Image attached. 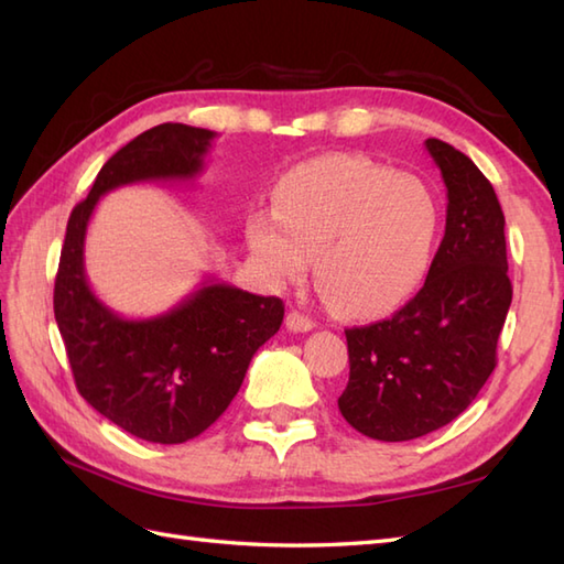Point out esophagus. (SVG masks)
<instances>
[{
  "mask_svg": "<svg viewBox=\"0 0 564 564\" xmlns=\"http://www.w3.org/2000/svg\"><path fill=\"white\" fill-rule=\"evenodd\" d=\"M285 327H289L291 332H310V329H315V322L310 319L307 315H303V313H297V310H293V313H289L285 315Z\"/></svg>",
  "mask_w": 564,
  "mask_h": 564,
  "instance_id": "34e87169",
  "label": "esophagus"
}]
</instances>
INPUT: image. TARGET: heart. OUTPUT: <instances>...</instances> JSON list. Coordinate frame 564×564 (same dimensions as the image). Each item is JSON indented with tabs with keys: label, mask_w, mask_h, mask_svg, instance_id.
I'll use <instances>...</instances> for the list:
<instances>
[{
	"label": "heart",
	"mask_w": 564,
	"mask_h": 564,
	"mask_svg": "<svg viewBox=\"0 0 564 564\" xmlns=\"http://www.w3.org/2000/svg\"><path fill=\"white\" fill-rule=\"evenodd\" d=\"M436 200L416 176L361 154H325L293 166L273 191V210L247 220V245L273 283H315L341 315L386 313L410 295L429 267Z\"/></svg>",
	"instance_id": "b5f03b06"
}]
</instances>
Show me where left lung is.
Segmentation results:
<instances>
[{"label":"left lung","mask_w":564,"mask_h":564,"mask_svg":"<svg viewBox=\"0 0 564 564\" xmlns=\"http://www.w3.org/2000/svg\"><path fill=\"white\" fill-rule=\"evenodd\" d=\"M426 150L446 184V235L424 289L390 319L346 329L349 382L339 412L378 441L451 424L497 366L511 305L505 213L475 162L436 138Z\"/></svg>","instance_id":"8db88e82"}]
</instances>
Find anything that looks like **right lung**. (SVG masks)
Masks as SVG:
<instances>
[{"instance_id":"obj_1","label":"right lung","mask_w":564,"mask_h":564,"mask_svg":"<svg viewBox=\"0 0 564 564\" xmlns=\"http://www.w3.org/2000/svg\"><path fill=\"white\" fill-rule=\"evenodd\" d=\"M213 138L206 128L162 123L130 140L72 210L59 254L53 307L77 390L109 422L150 443L203 434L283 322L279 297L213 275L176 307L145 319L113 313L87 281L84 239L99 198L128 184L191 182L203 172Z\"/></svg>"}]
</instances>
